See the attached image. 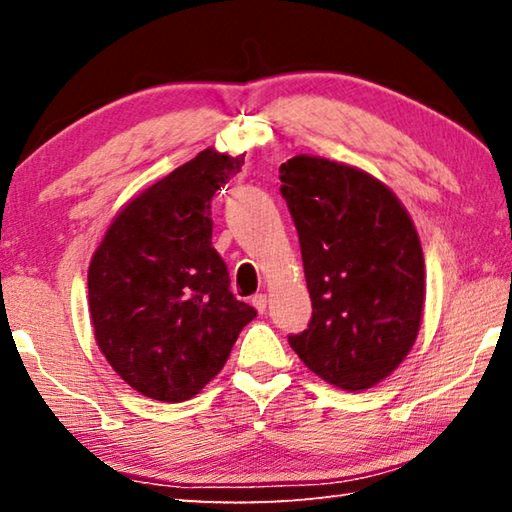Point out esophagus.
<instances>
[{"mask_svg":"<svg viewBox=\"0 0 512 512\" xmlns=\"http://www.w3.org/2000/svg\"><path fill=\"white\" fill-rule=\"evenodd\" d=\"M250 302H253V307L259 311V314H264V311H266V296H264V293H257V296L250 298Z\"/></svg>","mask_w":512,"mask_h":512,"instance_id":"obj_1","label":"esophagus"}]
</instances>
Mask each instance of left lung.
I'll use <instances>...</instances> for the list:
<instances>
[{"label": "left lung", "instance_id": "obj_1", "mask_svg": "<svg viewBox=\"0 0 512 512\" xmlns=\"http://www.w3.org/2000/svg\"><path fill=\"white\" fill-rule=\"evenodd\" d=\"M314 314L289 345L327 384L363 391L413 348L424 305L418 232L366 171L296 155L280 167Z\"/></svg>", "mask_w": 512, "mask_h": 512}]
</instances>
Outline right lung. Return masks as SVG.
<instances>
[{"instance_id": "1", "label": "right lung", "mask_w": 512, "mask_h": 512, "mask_svg": "<svg viewBox=\"0 0 512 512\" xmlns=\"http://www.w3.org/2000/svg\"><path fill=\"white\" fill-rule=\"evenodd\" d=\"M244 164L212 149L133 198L88 271L94 339L151 400L185 402L219 375L257 311L230 291L212 246V196Z\"/></svg>"}]
</instances>
